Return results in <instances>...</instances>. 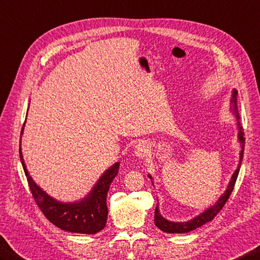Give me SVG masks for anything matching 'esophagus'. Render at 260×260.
<instances>
[{
  "instance_id": "1",
  "label": "esophagus",
  "mask_w": 260,
  "mask_h": 260,
  "mask_svg": "<svg viewBox=\"0 0 260 260\" xmlns=\"http://www.w3.org/2000/svg\"><path fill=\"white\" fill-rule=\"evenodd\" d=\"M149 151H150L149 144L147 141H144V140L139 141L135 145V155L141 160L144 159V157L149 154Z\"/></svg>"
}]
</instances>
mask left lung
<instances>
[{
  "label": "left lung",
  "instance_id": "obj_1",
  "mask_svg": "<svg viewBox=\"0 0 260 260\" xmlns=\"http://www.w3.org/2000/svg\"><path fill=\"white\" fill-rule=\"evenodd\" d=\"M230 111L232 112V115L236 121L237 141L239 142V145H240V151H239V161L237 164V168L235 171H234V173L232 174L231 181L229 182V184H227L226 189L212 206H210L208 208H206L205 211L200 213L198 216H195L192 219H188L186 221H173V220H169L166 217H163L160 210H159V204H157L155 207V211H154V223H155L156 227H159L162 232L169 233V234H183V233H188V232H192L196 229H199V227L208 223V221H211L215 216H216L217 213L221 210V207L225 205L226 201L230 199V195L233 192L234 185H235V182H236V179H237L238 173H239L240 166H242L244 147H245V138H244L243 126L240 125V122H239V113H238V106H237V90L236 89H233V91H232V96H231V100H230ZM148 176H149V179H151L152 184H153V178H152V175L148 174Z\"/></svg>",
  "mask_w": 260,
  "mask_h": 260
}]
</instances>
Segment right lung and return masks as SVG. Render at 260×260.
Here are the masks:
<instances>
[{"instance_id":"obj_1","label":"right lung","mask_w":260,"mask_h":260,"mask_svg":"<svg viewBox=\"0 0 260 260\" xmlns=\"http://www.w3.org/2000/svg\"><path fill=\"white\" fill-rule=\"evenodd\" d=\"M24 126L25 123L22 128L20 140L21 162L25 175L27 178L31 194H33L34 200L44 215L55 226L66 232L91 235V234H97L101 230H104L107 223V216H108L107 193L109 191L111 182L118 174L119 162L113 163L110 168L101 174L89 193L85 195L84 198L74 202H60L44 191L28 173L22 153V135Z\"/></svg>"}]
</instances>
